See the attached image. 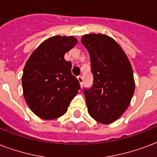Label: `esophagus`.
I'll list each match as a JSON object with an SVG mask.
<instances>
[{"label":"esophagus","mask_w":157,"mask_h":157,"mask_svg":"<svg viewBox=\"0 0 157 157\" xmlns=\"http://www.w3.org/2000/svg\"><path fill=\"white\" fill-rule=\"evenodd\" d=\"M77 79H78V81L80 82V85H81V86L82 87V86H83V77L81 76H77Z\"/></svg>","instance_id":"1"}]
</instances>
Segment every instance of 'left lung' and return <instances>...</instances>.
Returning a JSON list of instances; mask_svg holds the SVG:
<instances>
[{"mask_svg": "<svg viewBox=\"0 0 157 157\" xmlns=\"http://www.w3.org/2000/svg\"><path fill=\"white\" fill-rule=\"evenodd\" d=\"M87 49L93 74V85L84 88L89 114L103 124L121 116L134 95V74L129 59L112 38L89 34L81 38Z\"/></svg>", "mask_w": 157, "mask_h": 157, "instance_id": "left-lung-1", "label": "left lung"}]
</instances>
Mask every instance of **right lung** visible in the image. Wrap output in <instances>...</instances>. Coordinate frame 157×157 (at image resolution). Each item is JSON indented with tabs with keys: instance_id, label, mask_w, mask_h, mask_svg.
Here are the masks:
<instances>
[{
	"instance_id": "1",
	"label": "right lung",
	"mask_w": 157,
	"mask_h": 157,
	"mask_svg": "<svg viewBox=\"0 0 157 157\" xmlns=\"http://www.w3.org/2000/svg\"><path fill=\"white\" fill-rule=\"evenodd\" d=\"M73 36H55L41 43L23 69L22 85L26 103L40 118L53 120L64 115L81 86L71 74L64 54L76 45Z\"/></svg>"
}]
</instances>
